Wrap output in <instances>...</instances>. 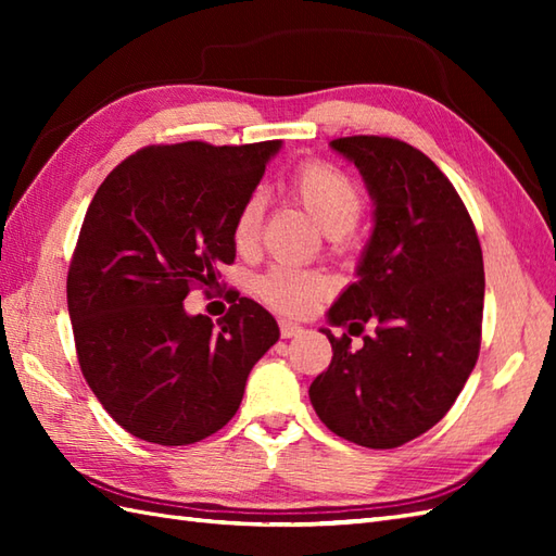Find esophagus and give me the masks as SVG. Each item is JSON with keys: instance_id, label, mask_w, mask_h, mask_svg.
<instances>
[{"instance_id": "1", "label": "esophagus", "mask_w": 556, "mask_h": 556, "mask_svg": "<svg viewBox=\"0 0 556 556\" xmlns=\"http://www.w3.org/2000/svg\"><path fill=\"white\" fill-rule=\"evenodd\" d=\"M279 334H281V339L299 337V334H303V327L296 323H289V320H279Z\"/></svg>"}]
</instances>
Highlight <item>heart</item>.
I'll return each mask as SVG.
<instances>
[{
	"label": "heart",
	"instance_id": "b5f03b06",
	"mask_svg": "<svg viewBox=\"0 0 556 556\" xmlns=\"http://www.w3.org/2000/svg\"><path fill=\"white\" fill-rule=\"evenodd\" d=\"M289 193L299 200L303 210L320 224V229L339 239L356 227L363 210L365 195L361 186L349 174L325 162H305L291 176ZM265 200L260 193L248 195L239 205L231 224V239L239 251H251L257 243L260 227H263ZM257 296L271 308L287 315H305L332 291V279L323 271L299 269L291 265L269 267L257 279Z\"/></svg>",
	"mask_w": 556,
	"mask_h": 556
}]
</instances>
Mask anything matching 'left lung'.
<instances>
[{"label": "left lung", "mask_w": 556, "mask_h": 556, "mask_svg": "<svg viewBox=\"0 0 556 556\" xmlns=\"http://www.w3.org/2000/svg\"><path fill=\"white\" fill-rule=\"evenodd\" d=\"M356 164L375 200V229L358 281L329 308L332 363L308 394L334 434L368 448H394L440 422L476 368L485 269L464 200L440 167L404 140H332ZM374 334L358 352L350 337Z\"/></svg>", "instance_id": "left-lung-1"}]
</instances>
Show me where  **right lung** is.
<instances>
[{"instance_id": "right-lung-1", "label": "right lung", "mask_w": 556, "mask_h": 556, "mask_svg": "<svg viewBox=\"0 0 556 556\" xmlns=\"http://www.w3.org/2000/svg\"><path fill=\"white\" fill-rule=\"evenodd\" d=\"M279 148L148 146L92 198L68 265V315L88 387L138 440L184 446L222 430L277 344L275 317L239 291L217 325L188 315L184 299L233 263V215Z\"/></svg>"}]
</instances>
